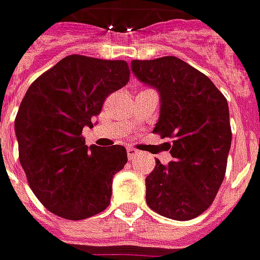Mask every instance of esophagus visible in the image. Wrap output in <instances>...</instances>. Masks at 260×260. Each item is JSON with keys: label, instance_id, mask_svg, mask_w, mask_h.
I'll use <instances>...</instances> for the list:
<instances>
[{"label": "esophagus", "instance_id": "esophagus-1", "mask_svg": "<svg viewBox=\"0 0 260 260\" xmlns=\"http://www.w3.org/2000/svg\"><path fill=\"white\" fill-rule=\"evenodd\" d=\"M126 153H128V158H129V159H134L138 155V151L135 148H131L129 146V148H126Z\"/></svg>", "mask_w": 260, "mask_h": 260}]
</instances>
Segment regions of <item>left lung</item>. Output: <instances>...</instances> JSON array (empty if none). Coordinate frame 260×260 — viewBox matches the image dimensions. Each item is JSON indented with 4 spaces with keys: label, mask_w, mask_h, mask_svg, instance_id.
Masks as SVG:
<instances>
[{
    "label": "left lung",
    "mask_w": 260,
    "mask_h": 260,
    "mask_svg": "<svg viewBox=\"0 0 260 260\" xmlns=\"http://www.w3.org/2000/svg\"><path fill=\"white\" fill-rule=\"evenodd\" d=\"M132 74L159 93V119L153 128L174 159H156L146 176V204L162 216L189 220L204 213L225 178L232 144L229 108L211 79L176 56L134 59Z\"/></svg>",
    "instance_id": "obj_1"
}]
</instances>
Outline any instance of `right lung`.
Here are the masks:
<instances>
[{"mask_svg":"<svg viewBox=\"0 0 260 260\" xmlns=\"http://www.w3.org/2000/svg\"><path fill=\"white\" fill-rule=\"evenodd\" d=\"M128 81L125 61L68 55L28 88L15 118L19 162L35 197L58 216L81 220L111 202L126 149L88 148L81 134L93 126L108 95Z\"/></svg>","mask_w":260,"mask_h":260,"instance_id":"obj_1","label":"right lung"}]
</instances>
